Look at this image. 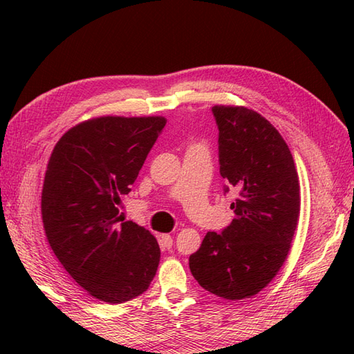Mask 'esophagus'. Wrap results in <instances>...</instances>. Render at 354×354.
<instances>
[{
  "label": "esophagus",
  "instance_id": "obj_1",
  "mask_svg": "<svg viewBox=\"0 0 354 354\" xmlns=\"http://www.w3.org/2000/svg\"><path fill=\"white\" fill-rule=\"evenodd\" d=\"M160 239H161V245L164 246V248H171V245H173V237L170 236V234H161L160 236Z\"/></svg>",
  "mask_w": 354,
  "mask_h": 354
}]
</instances>
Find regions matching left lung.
Listing matches in <instances>:
<instances>
[{
	"label": "left lung",
	"mask_w": 354,
	"mask_h": 354,
	"mask_svg": "<svg viewBox=\"0 0 354 354\" xmlns=\"http://www.w3.org/2000/svg\"><path fill=\"white\" fill-rule=\"evenodd\" d=\"M213 114L221 175L239 193L236 217L222 234L207 232L189 261L202 288L236 301L257 295L284 265L301 196L290 150L265 117L236 104H216Z\"/></svg>",
	"instance_id": "8db88e82"
}]
</instances>
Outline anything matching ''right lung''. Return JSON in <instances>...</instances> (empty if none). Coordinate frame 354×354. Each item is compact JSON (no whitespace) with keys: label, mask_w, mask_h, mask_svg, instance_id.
<instances>
[{"label":"right lung","mask_w":354,"mask_h":354,"mask_svg":"<svg viewBox=\"0 0 354 354\" xmlns=\"http://www.w3.org/2000/svg\"><path fill=\"white\" fill-rule=\"evenodd\" d=\"M165 122L161 115L89 118L51 152L41 199L45 236L73 280L99 301L141 295L160 265L152 232L123 222L115 205L131 192Z\"/></svg>","instance_id":"obj_1"}]
</instances>
